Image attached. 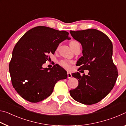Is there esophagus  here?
<instances>
[{"mask_svg":"<svg viewBox=\"0 0 126 126\" xmlns=\"http://www.w3.org/2000/svg\"><path fill=\"white\" fill-rule=\"evenodd\" d=\"M67 75H68V78H71L72 77V74L71 72H67Z\"/></svg>","mask_w":126,"mask_h":126,"instance_id":"1","label":"esophagus"}]
</instances>
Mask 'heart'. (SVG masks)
I'll list each match as a JSON object with an SVG mask.
<instances>
[{
	"label": "heart",
	"mask_w": 126,
	"mask_h": 126,
	"mask_svg": "<svg viewBox=\"0 0 126 126\" xmlns=\"http://www.w3.org/2000/svg\"><path fill=\"white\" fill-rule=\"evenodd\" d=\"M79 44V43L78 42L76 41V40H72L71 42H70L69 45L71 46V47L73 49L74 48V47L77 45V44ZM59 64L61 66H62L63 68H64L65 69H69L70 68H71V65H70V63L68 61H65V60H63L61 61L60 62H59Z\"/></svg>",
	"instance_id": "obj_1"
}]
</instances>
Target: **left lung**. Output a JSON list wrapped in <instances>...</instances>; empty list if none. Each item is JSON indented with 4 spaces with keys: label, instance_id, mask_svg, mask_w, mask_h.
<instances>
[{
    "label": "left lung",
    "instance_id": "1",
    "mask_svg": "<svg viewBox=\"0 0 126 126\" xmlns=\"http://www.w3.org/2000/svg\"><path fill=\"white\" fill-rule=\"evenodd\" d=\"M82 46V56L77 64L88 70L87 75L72 73L78 79V86L70 90L71 96L87 105L97 103L107 95L116 83L118 71L113 62V44L105 34L95 29L70 31Z\"/></svg>",
    "mask_w": 126,
    "mask_h": 126
}]
</instances>
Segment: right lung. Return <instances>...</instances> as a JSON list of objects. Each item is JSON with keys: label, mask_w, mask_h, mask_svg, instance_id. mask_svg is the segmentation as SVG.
<instances>
[{"label": "right lung", "mask_w": 126, "mask_h": 126, "mask_svg": "<svg viewBox=\"0 0 126 126\" xmlns=\"http://www.w3.org/2000/svg\"><path fill=\"white\" fill-rule=\"evenodd\" d=\"M69 33L38 26L27 32L15 46L9 65L13 86L27 101L37 103L50 96L56 83L67 78L59 65L43 68L48 54H54L59 44L70 40Z\"/></svg>", "instance_id": "add662e5"}]
</instances>
